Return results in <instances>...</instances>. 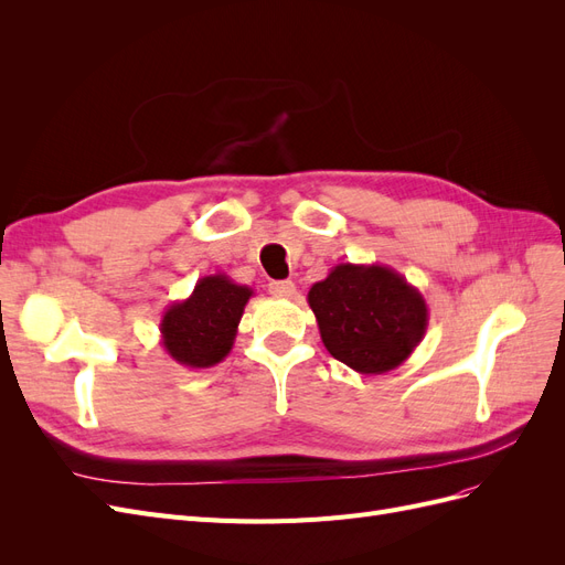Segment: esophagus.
Wrapping results in <instances>:
<instances>
[{
    "label": "esophagus",
    "mask_w": 565,
    "mask_h": 565,
    "mask_svg": "<svg viewBox=\"0 0 565 565\" xmlns=\"http://www.w3.org/2000/svg\"><path fill=\"white\" fill-rule=\"evenodd\" d=\"M268 292H270L273 297L289 299V297L297 295V287H295L292 280H276V282L268 285Z\"/></svg>",
    "instance_id": "1"
}]
</instances>
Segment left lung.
<instances>
[{
    "instance_id": "1",
    "label": "left lung",
    "mask_w": 565,
    "mask_h": 565,
    "mask_svg": "<svg viewBox=\"0 0 565 565\" xmlns=\"http://www.w3.org/2000/svg\"><path fill=\"white\" fill-rule=\"evenodd\" d=\"M324 349L361 374L403 365L429 324V306L415 285L382 264H337L309 289Z\"/></svg>"
}]
</instances>
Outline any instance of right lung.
I'll use <instances>...</instances> for the list:
<instances>
[{
    "instance_id": "right-lung-1",
    "label": "right lung",
    "mask_w": 565,
    "mask_h": 565,
    "mask_svg": "<svg viewBox=\"0 0 565 565\" xmlns=\"http://www.w3.org/2000/svg\"><path fill=\"white\" fill-rule=\"evenodd\" d=\"M254 289L214 273L195 282L191 297L167 306L160 320L162 347L183 367L202 370L224 361Z\"/></svg>"
}]
</instances>
